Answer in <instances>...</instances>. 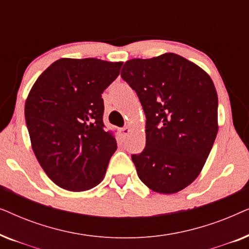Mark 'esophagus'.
Returning a JSON list of instances; mask_svg holds the SVG:
<instances>
[{
  "label": "esophagus",
  "mask_w": 249,
  "mask_h": 249,
  "mask_svg": "<svg viewBox=\"0 0 249 249\" xmlns=\"http://www.w3.org/2000/svg\"><path fill=\"white\" fill-rule=\"evenodd\" d=\"M121 134H122V136H124V137H127V136L130 134V128L129 127H124V128H121Z\"/></svg>",
  "instance_id": "obj_1"
}]
</instances>
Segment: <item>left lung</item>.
Instances as JSON below:
<instances>
[{
  "label": "left lung",
  "mask_w": 249,
  "mask_h": 249,
  "mask_svg": "<svg viewBox=\"0 0 249 249\" xmlns=\"http://www.w3.org/2000/svg\"><path fill=\"white\" fill-rule=\"evenodd\" d=\"M121 77L146 117V146L131 160L139 179L161 194L178 193L202 171L217 134L212 79L175 53L124 63Z\"/></svg>",
  "instance_id": "8db88e82"
}]
</instances>
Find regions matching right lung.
I'll return each mask as SVG.
<instances>
[{"mask_svg": "<svg viewBox=\"0 0 249 249\" xmlns=\"http://www.w3.org/2000/svg\"><path fill=\"white\" fill-rule=\"evenodd\" d=\"M122 62L60 59L38 77L25 105L33 151L61 188L84 192L103 180L117 141L105 129L102 94Z\"/></svg>", "mask_w": 249, "mask_h": 249, "instance_id": "obj_1", "label": "right lung"}]
</instances>
